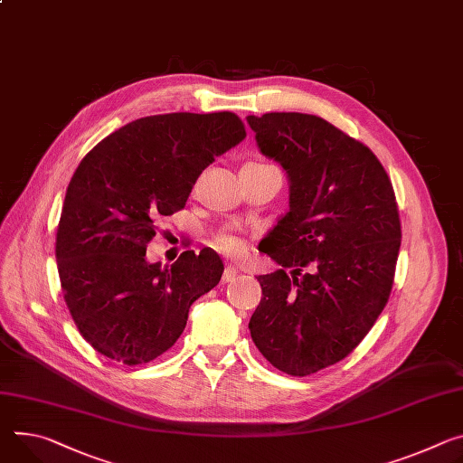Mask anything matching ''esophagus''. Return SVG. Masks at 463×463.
Masks as SVG:
<instances>
[{
	"mask_svg": "<svg viewBox=\"0 0 463 463\" xmlns=\"http://www.w3.org/2000/svg\"><path fill=\"white\" fill-rule=\"evenodd\" d=\"M238 269L236 268H232V266H227L225 268V271H223V282H232L236 277H238Z\"/></svg>",
	"mask_w": 463,
	"mask_h": 463,
	"instance_id": "esophagus-1",
	"label": "esophagus"
}]
</instances>
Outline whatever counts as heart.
<instances>
[{
    "mask_svg": "<svg viewBox=\"0 0 463 463\" xmlns=\"http://www.w3.org/2000/svg\"><path fill=\"white\" fill-rule=\"evenodd\" d=\"M247 165H249V167H271V165H268V164H257V162H250V164H247ZM213 243H214V247H216L218 250H222V253H225V255H229V257H241V255L245 253V249H247L245 238H243L240 232H236L234 229H223V231H220V232L214 236Z\"/></svg>",
    "mask_w": 463,
    "mask_h": 463,
    "instance_id": "b5f03b06",
    "label": "heart"
}]
</instances>
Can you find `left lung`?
I'll use <instances>...</instances> for the list:
<instances>
[{
  "instance_id": "8db88e82",
  "label": "left lung",
  "mask_w": 463,
  "mask_h": 463,
  "mask_svg": "<svg viewBox=\"0 0 463 463\" xmlns=\"http://www.w3.org/2000/svg\"><path fill=\"white\" fill-rule=\"evenodd\" d=\"M247 121L289 177V213L264 249L282 269L259 277L250 338L277 369L307 376L349 356L383 314L402 236L397 199L374 153L326 119L268 112Z\"/></svg>"
}]
</instances>
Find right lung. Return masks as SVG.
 Masks as SVG:
<instances>
[{
  "label": "right lung",
  "instance_id": "obj_1",
  "mask_svg": "<svg viewBox=\"0 0 463 463\" xmlns=\"http://www.w3.org/2000/svg\"><path fill=\"white\" fill-rule=\"evenodd\" d=\"M245 138L234 112H172L135 119L101 140L75 170L57 227L66 307L98 353L138 365L174 347L188 310L223 273L216 253L170 266L146 260L155 222L184 208L208 164Z\"/></svg>",
  "mask_w": 463,
  "mask_h": 463
}]
</instances>
